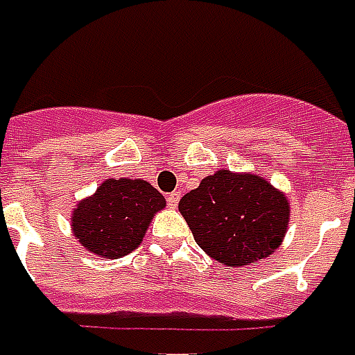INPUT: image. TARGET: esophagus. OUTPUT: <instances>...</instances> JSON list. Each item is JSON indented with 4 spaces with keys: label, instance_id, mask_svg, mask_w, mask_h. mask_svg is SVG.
Returning <instances> with one entry per match:
<instances>
[{
    "label": "esophagus",
    "instance_id": "obj_1",
    "mask_svg": "<svg viewBox=\"0 0 355 355\" xmlns=\"http://www.w3.org/2000/svg\"><path fill=\"white\" fill-rule=\"evenodd\" d=\"M166 202H168V206H170V208H175V206H178V202H180V193H170V195L166 197Z\"/></svg>",
    "mask_w": 355,
    "mask_h": 355
}]
</instances>
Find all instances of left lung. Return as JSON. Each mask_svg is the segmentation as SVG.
Segmentation results:
<instances>
[{
	"label": "left lung",
	"mask_w": 355,
	"mask_h": 355,
	"mask_svg": "<svg viewBox=\"0 0 355 355\" xmlns=\"http://www.w3.org/2000/svg\"><path fill=\"white\" fill-rule=\"evenodd\" d=\"M197 245L223 266H248L279 248L288 202L256 173L218 170L180 200Z\"/></svg>",
	"instance_id": "1"
}]
</instances>
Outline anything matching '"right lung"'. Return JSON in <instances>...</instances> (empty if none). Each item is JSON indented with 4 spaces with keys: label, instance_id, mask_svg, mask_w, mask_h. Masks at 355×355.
Listing matches in <instances>:
<instances>
[{
    "label": "right lung",
    "instance_id": "right-lung-1",
    "mask_svg": "<svg viewBox=\"0 0 355 355\" xmlns=\"http://www.w3.org/2000/svg\"><path fill=\"white\" fill-rule=\"evenodd\" d=\"M164 197L145 180H107L72 214V230L82 246L103 258H120L141 243Z\"/></svg>",
    "mask_w": 355,
    "mask_h": 355
}]
</instances>
